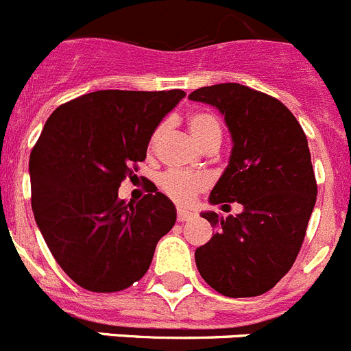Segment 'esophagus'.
I'll use <instances>...</instances> for the list:
<instances>
[{"label":"esophagus","mask_w":351,"mask_h":351,"mask_svg":"<svg viewBox=\"0 0 351 351\" xmlns=\"http://www.w3.org/2000/svg\"><path fill=\"white\" fill-rule=\"evenodd\" d=\"M176 219H178V222H189V220L194 219V213L187 210H178L176 211Z\"/></svg>","instance_id":"34e87169"}]
</instances>
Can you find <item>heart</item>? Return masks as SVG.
<instances>
[{
	"label": "heart",
	"instance_id": "b5f03b06",
	"mask_svg": "<svg viewBox=\"0 0 351 351\" xmlns=\"http://www.w3.org/2000/svg\"><path fill=\"white\" fill-rule=\"evenodd\" d=\"M189 129L192 136L195 138L199 145L208 147L211 143H220L222 140V125L220 121L210 112H194L187 119ZM164 132V124H159L150 134L148 148L154 150L159 143ZM159 185L166 195L180 204H189L194 201L195 195L208 187V178L203 175H194V173L185 171H166L159 178Z\"/></svg>",
	"mask_w": 351,
	"mask_h": 351
}]
</instances>
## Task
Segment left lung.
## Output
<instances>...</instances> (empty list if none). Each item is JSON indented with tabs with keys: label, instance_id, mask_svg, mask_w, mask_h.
<instances>
[{
	"label": "left lung",
	"instance_id": "obj_1",
	"mask_svg": "<svg viewBox=\"0 0 351 351\" xmlns=\"http://www.w3.org/2000/svg\"><path fill=\"white\" fill-rule=\"evenodd\" d=\"M189 99L217 106L234 143L210 203L245 208L227 219L203 213L215 234L195 250V264L222 295L255 298L289 273L304 241L317 201L308 140L282 101L246 85L201 87Z\"/></svg>",
	"mask_w": 351,
	"mask_h": 351
}]
</instances>
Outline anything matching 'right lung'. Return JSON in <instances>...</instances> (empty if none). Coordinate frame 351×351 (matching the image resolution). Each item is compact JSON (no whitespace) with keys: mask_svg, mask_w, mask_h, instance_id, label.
Returning a JSON list of instances; mask_svg holds the SVG:
<instances>
[{"mask_svg":"<svg viewBox=\"0 0 351 351\" xmlns=\"http://www.w3.org/2000/svg\"><path fill=\"white\" fill-rule=\"evenodd\" d=\"M183 96L180 89L96 90L58 106L45 122L29 157L31 206L50 254L82 289L131 287L175 226V204L157 189L125 203L119 187Z\"/></svg>","mask_w":351,"mask_h":351,"instance_id":"1","label":"right lung"}]
</instances>
